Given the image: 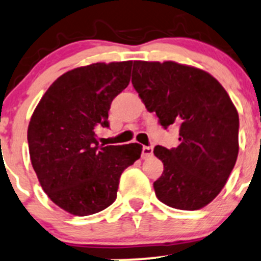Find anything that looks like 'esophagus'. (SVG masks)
Masks as SVG:
<instances>
[{
	"mask_svg": "<svg viewBox=\"0 0 261 261\" xmlns=\"http://www.w3.org/2000/svg\"><path fill=\"white\" fill-rule=\"evenodd\" d=\"M153 154V148L150 146H143L142 148V157L143 158H148Z\"/></svg>",
	"mask_w": 261,
	"mask_h": 261,
	"instance_id": "obj_1",
	"label": "esophagus"
}]
</instances>
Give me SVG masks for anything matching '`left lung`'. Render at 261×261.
Returning a JSON list of instances; mask_svg holds the SVG:
<instances>
[{
    "label": "left lung",
    "instance_id": "left-lung-1",
    "mask_svg": "<svg viewBox=\"0 0 261 261\" xmlns=\"http://www.w3.org/2000/svg\"><path fill=\"white\" fill-rule=\"evenodd\" d=\"M132 84L165 129L179 128V144L155 146L163 173L153 184L161 202L198 210L226 184L239 153V114L208 72L173 61H134Z\"/></svg>",
    "mask_w": 261,
    "mask_h": 261
}]
</instances>
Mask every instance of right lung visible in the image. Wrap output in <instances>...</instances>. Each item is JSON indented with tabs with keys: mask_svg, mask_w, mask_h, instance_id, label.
<instances>
[{
	"mask_svg": "<svg viewBox=\"0 0 261 261\" xmlns=\"http://www.w3.org/2000/svg\"><path fill=\"white\" fill-rule=\"evenodd\" d=\"M133 61L96 63L61 75L37 104L28 129L32 167L42 190L76 216L103 211L117 198L138 143L99 146L95 127H109L113 99L128 87Z\"/></svg>",
	"mask_w": 261,
	"mask_h": 261,
	"instance_id": "add662e5",
	"label": "right lung"
}]
</instances>
